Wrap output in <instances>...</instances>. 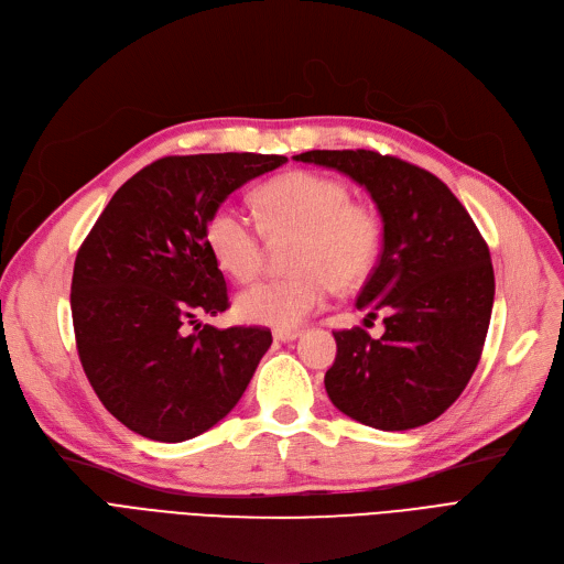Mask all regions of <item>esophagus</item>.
I'll return each mask as SVG.
<instances>
[{"mask_svg": "<svg viewBox=\"0 0 564 564\" xmlns=\"http://www.w3.org/2000/svg\"><path fill=\"white\" fill-rule=\"evenodd\" d=\"M300 336H302L300 329H276V332H274V338L281 340V343H290V340H295V338H300Z\"/></svg>", "mask_w": 564, "mask_h": 564, "instance_id": "esophagus-1", "label": "esophagus"}]
</instances>
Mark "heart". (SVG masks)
I'll list each match as a JSON object with an SVG mask.
<instances>
[{
	"mask_svg": "<svg viewBox=\"0 0 564 564\" xmlns=\"http://www.w3.org/2000/svg\"><path fill=\"white\" fill-rule=\"evenodd\" d=\"M262 226L241 207L221 203L207 221V247L218 267L237 281L260 274L267 235H300L292 249L295 276L262 281L235 302L241 321L295 329L321 311L334 285L350 288L373 272L382 247V224L373 207L352 200L350 186L332 175L292 170L256 193Z\"/></svg>",
	"mask_w": 564,
	"mask_h": 564,
	"instance_id": "1",
	"label": "heart"
}]
</instances>
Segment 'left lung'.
Listing matches in <instances>:
<instances>
[{"mask_svg": "<svg viewBox=\"0 0 564 564\" xmlns=\"http://www.w3.org/2000/svg\"><path fill=\"white\" fill-rule=\"evenodd\" d=\"M295 161L334 167L371 193L382 216V253L357 308L384 334L334 332L325 373L332 403L380 431L440 417L470 382L491 323V253L456 195L429 170L371 150H313Z\"/></svg>", "mask_w": 564, "mask_h": 564, "instance_id": "obj_1", "label": "left lung"}]
</instances>
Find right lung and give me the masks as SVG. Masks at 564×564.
Wrapping results in <instances>:
<instances>
[{
    "label": "right lung",
    "mask_w": 564,
    "mask_h": 564,
    "mask_svg": "<svg viewBox=\"0 0 564 564\" xmlns=\"http://www.w3.org/2000/svg\"><path fill=\"white\" fill-rule=\"evenodd\" d=\"M285 161L251 152L159 159L119 186L83 241L70 281L78 355L96 397L133 433L184 443L209 431L272 346L264 327L216 329L198 315L230 306L207 247L209 214Z\"/></svg>",
    "instance_id": "obj_1"
}]
</instances>
